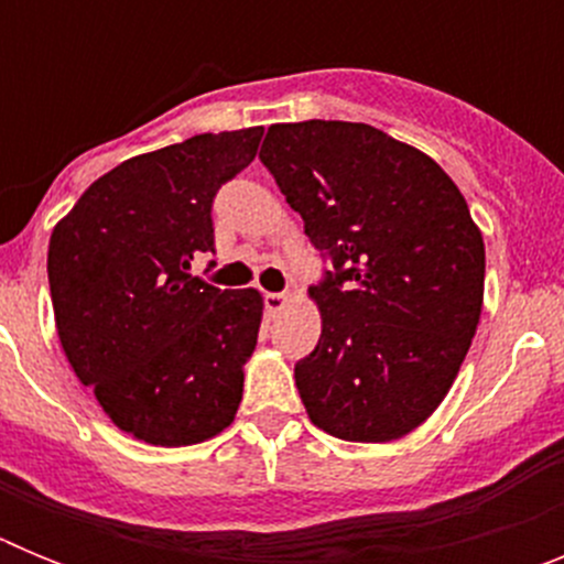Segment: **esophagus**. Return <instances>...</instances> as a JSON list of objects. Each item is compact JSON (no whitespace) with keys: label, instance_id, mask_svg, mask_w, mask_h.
<instances>
[{"label":"esophagus","instance_id":"34e87169","mask_svg":"<svg viewBox=\"0 0 564 564\" xmlns=\"http://www.w3.org/2000/svg\"><path fill=\"white\" fill-rule=\"evenodd\" d=\"M288 305V296L285 293H265V311H268V316H276L279 311H282V307Z\"/></svg>","mask_w":564,"mask_h":564}]
</instances>
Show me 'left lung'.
I'll return each instance as SVG.
<instances>
[{"label":"left lung","instance_id":"obj_1","mask_svg":"<svg viewBox=\"0 0 564 564\" xmlns=\"http://www.w3.org/2000/svg\"><path fill=\"white\" fill-rule=\"evenodd\" d=\"M259 161L333 271L311 288L316 350L296 364L327 435L387 443L441 406L482 313L486 246L430 154L370 123H273Z\"/></svg>","mask_w":564,"mask_h":564}]
</instances>
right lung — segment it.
<instances>
[{
    "label": "right lung",
    "instance_id": "add662e5",
    "mask_svg": "<svg viewBox=\"0 0 564 564\" xmlns=\"http://www.w3.org/2000/svg\"><path fill=\"white\" fill-rule=\"evenodd\" d=\"M262 132L194 134L129 158L50 234L64 356L134 441L192 446L237 415L265 302L257 288L220 291L188 271L214 248V194L257 158Z\"/></svg>",
    "mask_w": 564,
    "mask_h": 564
}]
</instances>
